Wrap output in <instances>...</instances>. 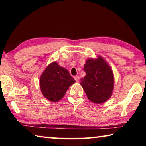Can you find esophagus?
Masks as SVG:
<instances>
[{"mask_svg": "<svg viewBox=\"0 0 146 146\" xmlns=\"http://www.w3.org/2000/svg\"><path fill=\"white\" fill-rule=\"evenodd\" d=\"M74 78H75V80H76V82H78V80H79V76H74Z\"/></svg>", "mask_w": 146, "mask_h": 146, "instance_id": "esophagus-1", "label": "esophagus"}]
</instances>
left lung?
<instances>
[{"instance_id": "8db88e82", "label": "left lung", "mask_w": 146, "mask_h": 146, "mask_svg": "<svg viewBox=\"0 0 146 146\" xmlns=\"http://www.w3.org/2000/svg\"><path fill=\"white\" fill-rule=\"evenodd\" d=\"M86 76L81 78L80 84L88 99L96 104L106 102L111 97L114 88V77L111 69L99 56L89 58L84 64Z\"/></svg>"}]
</instances>
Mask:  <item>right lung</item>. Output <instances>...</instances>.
Returning <instances> with one entry per match:
<instances>
[{"label": "right lung", "instance_id": "add662e5", "mask_svg": "<svg viewBox=\"0 0 146 146\" xmlns=\"http://www.w3.org/2000/svg\"><path fill=\"white\" fill-rule=\"evenodd\" d=\"M75 82L66 69L56 62L49 64L42 74L40 88L43 95L51 102H57L62 98L69 87Z\"/></svg>", "mask_w": 146, "mask_h": 146}]
</instances>
